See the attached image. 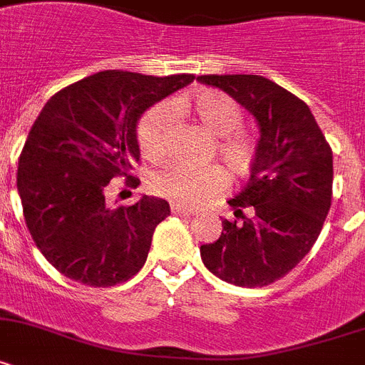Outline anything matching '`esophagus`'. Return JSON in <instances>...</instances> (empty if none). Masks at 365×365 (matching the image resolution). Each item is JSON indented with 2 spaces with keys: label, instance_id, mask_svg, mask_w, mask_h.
Segmentation results:
<instances>
[{
  "label": "esophagus",
  "instance_id": "esophagus-1",
  "mask_svg": "<svg viewBox=\"0 0 365 365\" xmlns=\"http://www.w3.org/2000/svg\"><path fill=\"white\" fill-rule=\"evenodd\" d=\"M170 211H173L174 215H180V217H192V215H195V211H192V209L183 207V205H180V204L170 205Z\"/></svg>",
  "mask_w": 365,
  "mask_h": 365
}]
</instances>
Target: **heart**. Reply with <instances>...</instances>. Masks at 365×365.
<instances>
[{
  "label": "heart",
  "instance_id": "obj_1",
  "mask_svg": "<svg viewBox=\"0 0 365 365\" xmlns=\"http://www.w3.org/2000/svg\"><path fill=\"white\" fill-rule=\"evenodd\" d=\"M191 112L209 134L218 138L217 154L235 176H248L257 161V141L242 132L240 104L220 91H200L189 103ZM176 108L161 103L150 108L138 125V143L147 160L160 161L169 152ZM150 189L176 204L202 205L217 198L230 185V176L220 165L191 167L173 161L150 174Z\"/></svg>",
  "mask_w": 365,
  "mask_h": 365
}]
</instances>
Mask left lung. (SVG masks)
Listing matches in <instances>:
<instances>
[{
  "mask_svg": "<svg viewBox=\"0 0 365 365\" xmlns=\"http://www.w3.org/2000/svg\"><path fill=\"white\" fill-rule=\"evenodd\" d=\"M255 117L257 161L250 182L227 204L213 244H202L205 268L226 283L257 288L296 268L314 246L332 198V150L299 97L261 75H202Z\"/></svg>",
  "mask_w": 365,
  "mask_h": 365,
  "instance_id": "1",
  "label": "left lung"
}]
</instances>
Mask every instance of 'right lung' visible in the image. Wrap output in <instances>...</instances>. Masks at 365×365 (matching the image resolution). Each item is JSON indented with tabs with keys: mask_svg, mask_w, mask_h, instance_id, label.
<instances>
[{
	"mask_svg": "<svg viewBox=\"0 0 365 365\" xmlns=\"http://www.w3.org/2000/svg\"><path fill=\"white\" fill-rule=\"evenodd\" d=\"M195 81V75L152 77L95 73L60 90L34 121L18 161V192L36 248L60 274L113 287L147 261L152 235L170 215L169 202L145 195L110 207L106 185L139 161L138 121L145 110Z\"/></svg>",
	"mask_w": 365,
	"mask_h": 365,
	"instance_id": "obj_1",
	"label": "right lung"
}]
</instances>
